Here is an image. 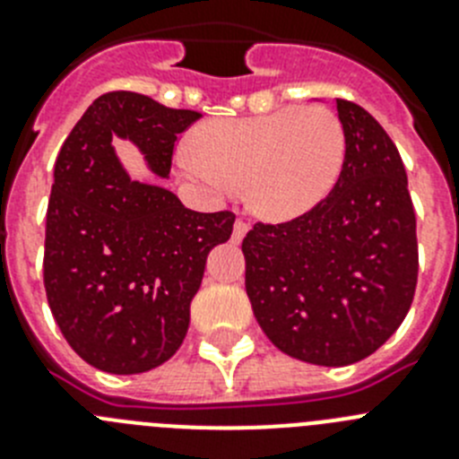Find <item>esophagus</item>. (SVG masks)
I'll return each instance as SVG.
<instances>
[{"label":"esophagus","mask_w":459,"mask_h":459,"mask_svg":"<svg viewBox=\"0 0 459 459\" xmlns=\"http://www.w3.org/2000/svg\"><path fill=\"white\" fill-rule=\"evenodd\" d=\"M248 234V222L243 221H237L234 222V230H232V241L234 243H241L243 237Z\"/></svg>","instance_id":"esophagus-1"}]
</instances>
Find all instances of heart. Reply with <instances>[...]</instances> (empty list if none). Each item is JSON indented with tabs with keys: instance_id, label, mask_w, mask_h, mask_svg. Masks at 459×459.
<instances>
[{
	"instance_id": "1",
	"label": "heart",
	"mask_w": 459,
	"mask_h": 459,
	"mask_svg": "<svg viewBox=\"0 0 459 459\" xmlns=\"http://www.w3.org/2000/svg\"><path fill=\"white\" fill-rule=\"evenodd\" d=\"M186 177L216 195L246 184L250 211L271 222L303 216L331 193L342 169L344 133L324 105L213 119L193 131Z\"/></svg>"
}]
</instances>
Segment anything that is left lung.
Instances as JSON below:
<instances>
[{
  "instance_id": "8db88e82",
  "label": "left lung",
  "mask_w": 459,
  "mask_h": 459,
  "mask_svg": "<svg viewBox=\"0 0 459 459\" xmlns=\"http://www.w3.org/2000/svg\"><path fill=\"white\" fill-rule=\"evenodd\" d=\"M344 163L303 216L243 238L246 291L266 338L287 356L340 368L375 354L407 317L419 280L407 172L379 121L338 99Z\"/></svg>"
}]
</instances>
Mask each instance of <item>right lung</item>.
Instances as JSON below:
<instances>
[{
  "label": "right lung",
  "mask_w": 459,
  "mask_h": 459,
  "mask_svg": "<svg viewBox=\"0 0 459 459\" xmlns=\"http://www.w3.org/2000/svg\"><path fill=\"white\" fill-rule=\"evenodd\" d=\"M135 91H109L64 142L48 202L43 280L73 351L109 375L172 359L188 333L206 257L234 213H200L172 190L128 177L112 140H128L168 179L177 135L200 119Z\"/></svg>",
  "instance_id": "right-lung-1"
}]
</instances>
